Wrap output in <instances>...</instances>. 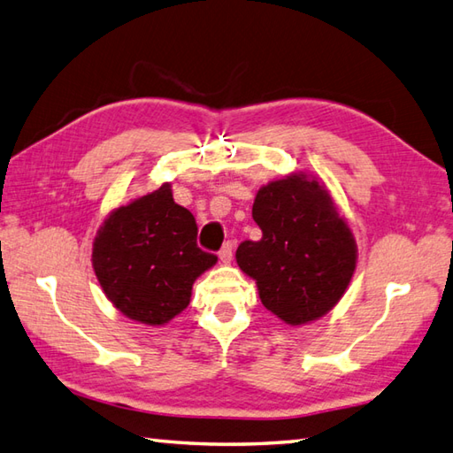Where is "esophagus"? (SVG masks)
Listing matches in <instances>:
<instances>
[{"label":"esophagus","mask_w":453,"mask_h":453,"mask_svg":"<svg viewBox=\"0 0 453 453\" xmlns=\"http://www.w3.org/2000/svg\"><path fill=\"white\" fill-rule=\"evenodd\" d=\"M219 257L223 264H230V260H233V242L223 244V248L219 250Z\"/></svg>","instance_id":"esophagus-1"}]
</instances>
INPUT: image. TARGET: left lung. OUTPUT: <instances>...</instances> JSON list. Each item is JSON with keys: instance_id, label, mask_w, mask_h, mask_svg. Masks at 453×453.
I'll return each mask as SVG.
<instances>
[{"instance_id": "left-lung-1", "label": "left lung", "mask_w": 453, "mask_h": 453, "mask_svg": "<svg viewBox=\"0 0 453 453\" xmlns=\"http://www.w3.org/2000/svg\"><path fill=\"white\" fill-rule=\"evenodd\" d=\"M252 217L262 238L244 240L236 262L256 280L264 307L291 326L326 315L348 289L357 257L328 189L304 173L285 175L256 193Z\"/></svg>"}]
</instances>
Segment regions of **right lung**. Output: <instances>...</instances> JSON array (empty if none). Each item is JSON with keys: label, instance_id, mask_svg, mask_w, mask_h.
<instances>
[{"label": "right lung", "instance_id": "1", "mask_svg": "<svg viewBox=\"0 0 453 453\" xmlns=\"http://www.w3.org/2000/svg\"><path fill=\"white\" fill-rule=\"evenodd\" d=\"M91 262L107 299L125 317L160 326L188 307L193 281L217 256L197 246L196 217L164 183L105 219Z\"/></svg>", "mask_w": 453, "mask_h": 453}]
</instances>
